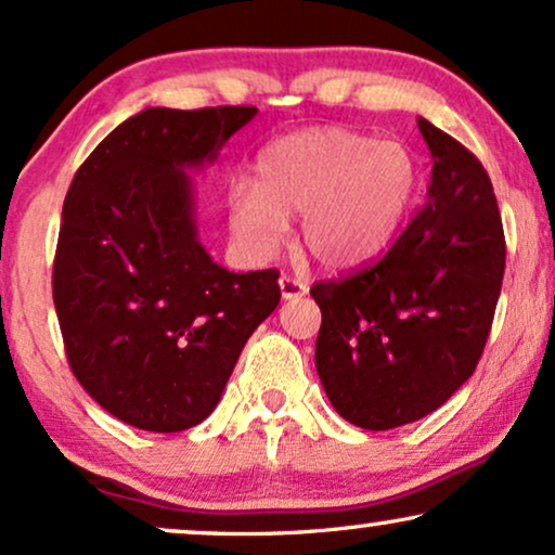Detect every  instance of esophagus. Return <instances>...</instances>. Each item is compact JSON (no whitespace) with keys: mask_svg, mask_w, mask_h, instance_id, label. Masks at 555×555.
I'll list each match as a JSON object with an SVG mask.
<instances>
[{"mask_svg":"<svg viewBox=\"0 0 555 555\" xmlns=\"http://www.w3.org/2000/svg\"><path fill=\"white\" fill-rule=\"evenodd\" d=\"M279 286H282V297L284 299L305 297V294L310 292V286H307L305 279L289 276V273H282V279H279Z\"/></svg>","mask_w":555,"mask_h":555,"instance_id":"34e87169","label":"esophagus"}]
</instances>
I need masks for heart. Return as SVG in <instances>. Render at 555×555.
<instances>
[{
	"instance_id": "obj_1",
	"label": "heart",
	"mask_w": 555,
	"mask_h": 555,
	"mask_svg": "<svg viewBox=\"0 0 555 555\" xmlns=\"http://www.w3.org/2000/svg\"><path fill=\"white\" fill-rule=\"evenodd\" d=\"M417 192V164L397 140L340 128L301 130L271 143L254 181L230 192L235 233L258 254H273L284 217L301 215V243L314 261L346 269L395 241Z\"/></svg>"
}]
</instances>
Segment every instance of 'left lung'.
<instances>
[{
    "label": "left lung",
    "mask_w": 555,
    "mask_h": 555,
    "mask_svg": "<svg viewBox=\"0 0 555 555\" xmlns=\"http://www.w3.org/2000/svg\"><path fill=\"white\" fill-rule=\"evenodd\" d=\"M427 202L376 263L312 284L314 366L348 423L391 430L430 415L479 363L504 276V230L487 171L420 117Z\"/></svg>",
    "instance_id": "1"
}]
</instances>
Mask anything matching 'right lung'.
Returning <instances> with one entry per match:
<instances>
[{"mask_svg":"<svg viewBox=\"0 0 555 555\" xmlns=\"http://www.w3.org/2000/svg\"><path fill=\"white\" fill-rule=\"evenodd\" d=\"M256 112L149 107L68 186L53 261L63 348L87 395L140 430L199 425L282 299L276 269L233 273L209 258L186 173L212 164Z\"/></svg>","mask_w":555,"mask_h":555,"instance_id":"obj_1","label":"right lung"}]
</instances>
